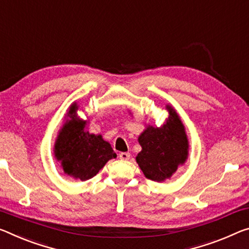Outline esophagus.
Segmentation results:
<instances>
[{
	"label": "esophagus",
	"mask_w": 249,
	"mask_h": 249,
	"mask_svg": "<svg viewBox=\"0 0 249 249\" xmlns=\"http://www.w3.org/2000/svg\"><path fill=\"white\" fill-rule=\"evenodd\" d=\"M129 157H131V154L128 152H122L120 153V159L123 160H129Z\"/></svg>",
	"instance_id": "obj_1"
}]
</instances>
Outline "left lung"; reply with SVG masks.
<instances>
[{
	"label": "left lung",
	"mask_w": 249,
	"mask_h": 249,
	"mask_svg": "<svg viewBox=\"0 0 249 249\" xmlns=\"http://www.w3.org/2000/svg\"><path fill=\"white\" fill-rule=\"evenodd\" d=\"M169 116L163 126L148 125L139 137L142 151L136 161L146 178L164 181L171 178L188 157V140L175 109L166 105Z\"/></svg>",
	"instance_id": "obj_1"
}]
</instances>
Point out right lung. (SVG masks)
<instances>
[{
  "label": "right lung",
  "mask_w": 249,
  "mask_h": 249,
  "mask_svg": "<svg viewBox=\"0 0 249 249\" xmlns=\"http://www.w3.org/2000/svg\"><path fill=\"white\" fill-rule=\"evenodd\" d=\"M77 109L76 103L70 106L69 118L55 141L54 155L61 160L66 175L84 181L95 176L109 160L115 159L116 154L102 135L85 131L88 121L77 117Z\"/></svg>",
  "instance_id": "1"
}]
</instances>
